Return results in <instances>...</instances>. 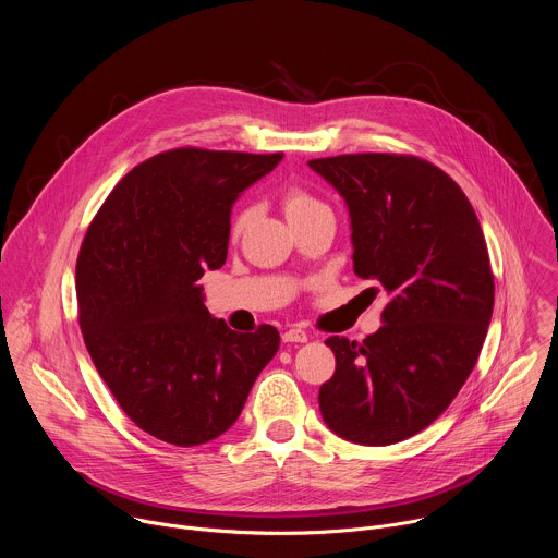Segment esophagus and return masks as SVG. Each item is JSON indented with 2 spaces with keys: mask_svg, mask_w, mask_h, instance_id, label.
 I'll return each instance as SVG.
<instances>
[{
  "mask_svg": "<svg viewBox=\"0 0 558 558\" xmlns=\"http://www.w3.org/2000/svg\"><path fill=\"white\" fill-rule=\"evenodd\" d=\"M282 340H284V342H300V344H302V342L308 340V336H306L302 329H289V331L282 333Z\"/></svg>",
  "mask_w": 558,
  "mask_h": 558,
  "instance_id": "obj_1",
  "label": "esophagus"
}]
</instances>
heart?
I'll return each mask as SVG.
<instances>
[{
  "label": "heart",
  "mask_w": 558,
  "mask_h": 558,
  "mask_svg": "<svg viewBox=\"0 0 558 558\" xmlns=\"http://www.w3.org/2000/svg\"><path fill=\"white\" fill-rule=\"evenodd\" d=\"M320 207H325V205L317 201L315 196H311L306 190H302V187L293 185V187H287L284 194H282V209H284V216H287L289 222L298 220V218H302V216H306V214H311L315 209H320ZM245 220H247V211L235 216L233 227H231L233 233H238V231L243 229Z\"/></svg>",
  "instance_id": "obj_1"
}]
</instances>
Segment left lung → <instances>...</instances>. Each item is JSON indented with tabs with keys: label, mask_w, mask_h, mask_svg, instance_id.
<instances>
[{
	"label": "left lung",
	"mask_w": 558,
	"mask_h": 558,
	"mask_svg": "<svg viewBox=\"0 0 558 558\" xmlns=\"http://www.w3.org/2000/svg\"><path fill=\"white\" fill-rule=\"evenodd\" d=\"M308 168L344 198L353 271L390 295L362 344L329 338L325 424L353 444L388 446L430 426L482 353L495 306L484 231L461 187L407 154H342Z\"/></svg>",
	"instance_id": "1"
}]
</instances>
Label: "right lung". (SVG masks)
<instances>
[{"label": "right lung", "mask_w": 558, "mask_h": 558, "mask_svg": "<svg viewBox=\"0 0 558 558\" xmlns=\"http://www.w3.org/2000/svg\"><path fill=\"white\" fill-rule=\"evenodd\" d=\"M282 154L179 147L110 192L76 258L78 325L123 413L147 435L201 446L241 415L280 347L274 327L231 331L198 280L227 258L231 207Z\"/></svg>", "instance_id": "1"}]
</instances>
